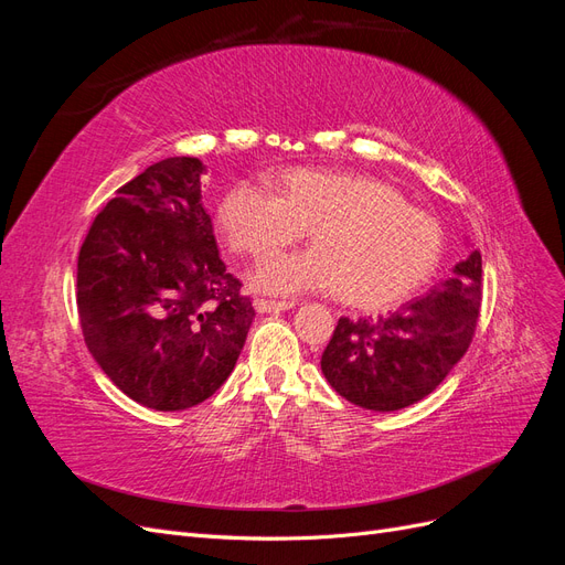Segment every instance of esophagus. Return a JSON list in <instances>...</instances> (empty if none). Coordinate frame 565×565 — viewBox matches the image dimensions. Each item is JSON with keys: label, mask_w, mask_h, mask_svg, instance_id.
Wrapping results in <instances>:
<instances>
[{"label": "esophagus", "mask_w": 565, "mask_h": 565, "mask_svg": "<svg viewBox=\"0 0 565 565\" xmlns=\"http://www.w3.org/2000/svg\"><path fill=\"white\" fill-rule=\"evenodd\" d=\"M254 309L259 313H280L287 309H295V301H276V299H256Z\"/></svg>", "instance_id": "esophagus-1"}]
</instances>
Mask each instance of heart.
I'll list each match as a JSON object with an SVG mask.
<instances>
[{
  "instance_id": "heart-1",
  "label": "heart",
  "mask_w": 565,
  "mask_h": 565,
  "mask_svg": "<svg viewBox=\"0 0 565 565\" xmlns=\"http://www.w3.org/2000/svg\"><path fill=\"white\" fill-rule=\"evenodd\" d=\"M237 181L218 204L231 249L266 259L311 233L313 249L278 256L252 273L270 295L334 289L355 309H384L415 295L443 254L436 218L396 188L355 172L292 167L276 181Z\"/></svg>"
}]
</instances>
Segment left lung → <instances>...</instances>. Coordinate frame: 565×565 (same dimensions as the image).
Instances as JSON below:
<instances>
[{
  "instance_id": "8db88e82",
  "label": "left lung",
  "mask_w": 565,
  "mask_h": 565,
  "mask_svg": "<svg viewBox=\"0 0 565 565\" xmlns=\"http://www.w3.org/2000/svg\"><path fill=\"white\" fill-rule=\"evenodd\" d=\"M481 252L388 318H339L320 367L349 403L393 413L422 401L467 353L481 313Z\"/></svg>"
}]
</instances>
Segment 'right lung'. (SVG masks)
I'll use <instances>...</instances> for the list:
<instances>
[{"label": "right lung", "mask_w": 565, "mask_h": 565, "mask_svg": "<svg viewBox=\"0 0 565 565\" xmlns=\"http://www.w3.org/2000/svg\"><path fill=\"white\" fill-rule=\"evenodd\" d=\"M198 158L150 164L100 210L77 259L84 344L110 382L160 413L214 396L254 306L221 262Z\"/></svg>", "instance_id": "add662e5"}]
</instances>
